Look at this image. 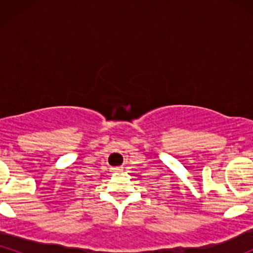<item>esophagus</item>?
Masks as SVG:
<instances>
[{"label": "esophagus", "mask_w": 253, "mask_h": 253, "mask_svg": "<svg viewBox=\"0 0 253 253\" xmlns=\"http://www.w3.org/2000/svg\"><path fill=\"white\" fill-rule=\"evenodd\" d=\"M114 171H118V172H120V171H123V168H114V169H113Z\"/></svg>", "instance_id": "34e87169"}]
</instances>
